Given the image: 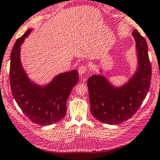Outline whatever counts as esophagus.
<instances>
[{"instance_id": "obj_1", "label": "esophagus", "mask_w": 160, "mask_h": 160, "mask_svg": "<svg viewBox=\"0 0 160 160\" xmlns=\"http://www.w3.org/2000/svg\"><path fill=\"white\" fill-rule=\"evenodd\" d=\"M87 71H88V68L85 66H82L78 68V74H79L80 75H85V74L87 72Z\"/></svg>"}]
</instances>
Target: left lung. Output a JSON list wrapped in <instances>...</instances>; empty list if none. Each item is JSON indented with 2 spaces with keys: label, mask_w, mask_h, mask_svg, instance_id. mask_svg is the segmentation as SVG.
I'll list each match as a JSON object with an SVG mask.
<instances>
[{
  "label": "left lung",
  "mask_w": 160,
  "mask_h": 160,
  "mask_svg": "<svg viewBox=\"0 0 160 160\" xmlns=\"http://www.w3.org/2000/svg\"><path fill=\"white\" fill-rule=\"evenodd\" d=\"M133 37L136 41L138 67L128 83L114 87L101 75H93L88 79L91 113L102 123L118 124L130 119L149 92L152 68L148 46L137 30H133Z\"/></svg>",
  "instance_id": "1"
}]
</instances>
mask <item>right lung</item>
I'll list each match as a JSON object with an SVG mask.
<instances>
[{"label":"right lung","instance_id":"1","mask_svg":"<svg viewBox=\"0 0 160 160\" xmlns=\"http://www.w3.org/2000/svg\"><path fill=\"white\" fill-rule=\"evenodd\" d=\"M31 32L28 30L18 39L11 53L10 83L18 106L30 121L42 126L61 121L66 114V101L78 81V72L61 73L50 83L41 87L28 78L20 58V46Z\"/></svg>","mask_w":160,"mask_h":160}]
</instances>
